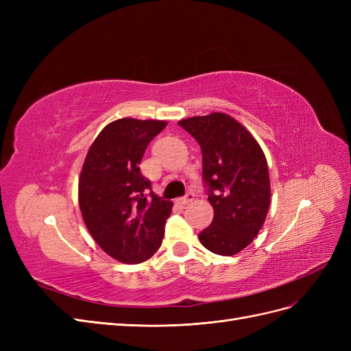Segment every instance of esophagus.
Returning <instances> with one entry per match:
<instances>
[{"mask_svg": "<svg viewBox=\"0 0 351 351\" xmlns=\"http://www.w3.org/2000/svg\"><path fill=\"white\" fill-rule=\"evenodd\" d=\"M193 199H195V195L192 193V192H189L184 197H182V199H178V204H182V205H187V204H190V202H193Z\"/></svg>", "mask_w": 351, "mask_h": 351, "instance_id": "34e87169", "label": "esophagus"}]
</instances>
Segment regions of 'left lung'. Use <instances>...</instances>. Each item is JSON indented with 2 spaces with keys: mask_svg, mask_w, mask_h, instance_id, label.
<instances>
[{
  "mask_svg": "<svg viewBox=\"0 0 351 351\" xmlns=\"http://www.w3.org/2000/svg\"><path fill=\"white\" fill-rule=\"evenodd\" d=\"M178 124L202 149L214 219L199 234L204 247L232 256L258 236L271 204L268 162L261 145L234 117L224 112L190 117Z\"/></svg>",
  "mask_w": 351,
  "mask_h": 351,
  "instance_id": "8db88e82",
  "label": "left lung"
}]
</instances>
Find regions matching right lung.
Instances as JSON below:
<instances>
[{
	"instance_id": "obj_1",
	"label": "right lung",
	"mask_w": 351,
	"mask_h": 351,
	"mask_svg": "<svg viewBox=\"0 0 351 351\" xmlns=\"http://www.w3.org/2000/svg\"><path fill=\"white\" fill-rule=\"evenodd\" d=\"M164 120H115L90 145L79 177V206L84 226L99 247L115 261L141 263L164 239L173 202L151 192L141 173L147 145L161 133Z\"/></svg>"
}]
</instances>
